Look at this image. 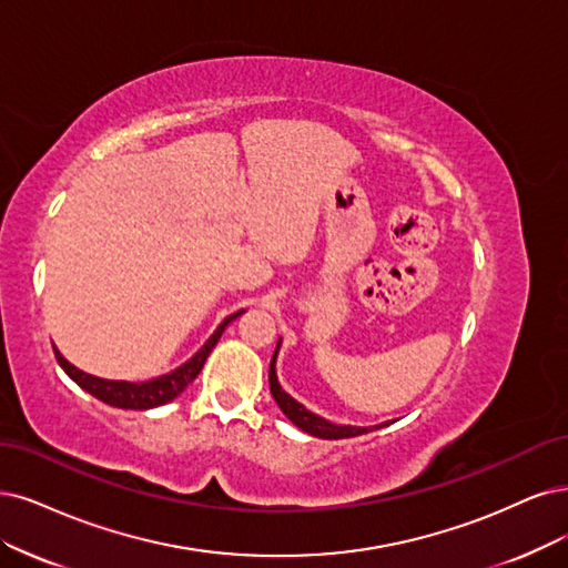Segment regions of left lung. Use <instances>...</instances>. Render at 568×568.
Here are the masks:
<instances>
[{"instance_id":"8db88e82","label":"left lung","mask_w":568,"mask_h":568,"mask_svg":"<svg viewBox=\"0 0 568 568\" xmlns=\"http://www.w3.org/2000/svg\"><path fill=\"white\" fill-rule=\"evenodd\" d=\"M278 348H281V339H278L276 351H273V358H271L268 386H271L273 400L278 403L281 412H283L297 428H302L304 433H308V435H313V437H321V439H344V437L365 435V433H369V430L384 428V426L390 424V422H386V424H379V426H339V424H332V422H327V418H323V416H318V414H313L311 409H306V407H304L302 403H297L295 397H292L290 393H285L283 386L278 384V374H276Z\"/></svg>"}]
</instances>
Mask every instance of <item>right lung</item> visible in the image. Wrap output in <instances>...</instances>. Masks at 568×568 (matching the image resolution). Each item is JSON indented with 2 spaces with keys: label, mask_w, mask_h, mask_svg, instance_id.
<instances>
[{
  "label": "right lung",
  "mask_w": 568,
  "mask_h": 568,
  "mask_svg": "<svg viewBox=\"0 0 568 568\" xmlns=\"http://www.w3.org/2000/svg\"><path fill=\"white\" fill-rule=\"evenodd\" d=\"M243 311H236L231 313L229 318H224L217 329L210 334V339L189 358L186 363H182L180 367H175L173 372H168L163 376H156V379H150V382H112V379H100V376H93L89 372H83L79 367H74L65 355H62L55 346V358H58V365L65 369V374L70 376V379L81 386L87 393H91L93 397H98V400H102L104 405H112V407H119V409H152V407H161L165 403L175 400V397L192 384L199 372L203 369L205 361L210 351L215 348V344L220 342L222 332L226 329L229 323H234Z\"/></svg>",
  "instance_id": "obj_1"
}]
</instances>
